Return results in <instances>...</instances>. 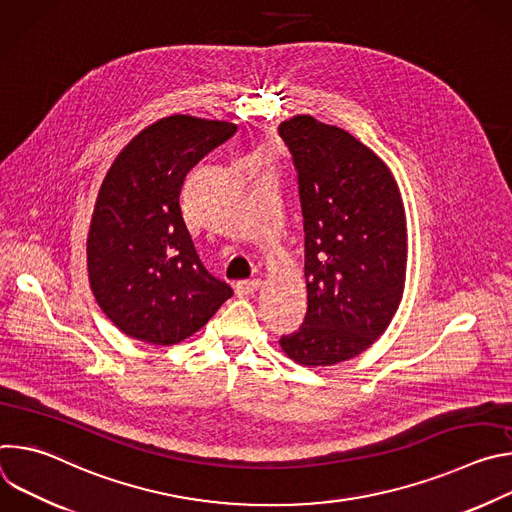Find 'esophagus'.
<instances>
[{"instance_id":"esophagus-1","label":"esophagus","mask_w":512,"mask_h":512,"mask_svg":"<svg viewBox=\"0 0 512 512\" xmlns=\"http://www.w3.org/2000/svg\"><path fill=\"white\" fill-rule=\"evenodd\" d=\"M259 287H261V279H245L235 285L239 296H253Z\"/></svg>"}]
</instances>
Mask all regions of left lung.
<instances>
[{"label":"left lung","instance_id":"obj_1","mask_svg":"<svg viewBox=\"0 0 512 512\" xmlns=\"http://www.w3.org/2000/svg\"><path fill=\"white\" fill-rule=\"evenodd\" d=\"M279 135L298 170L308 289L304 324L279 344L304 367H332L367 350L401 304L405 206L389 166L348 131L296 115Z\"/></svg>","mask_w":512,"mask_h":512}]
</instances>
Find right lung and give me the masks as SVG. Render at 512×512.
Instances as JSON below:
<instances>
[{
  "instance_id": "obj_1",
  "label": "right lung",
  "mask_w": 512,
  "mask_h": 512,
  "mask_svg": "<svg viewBox=\"0 0 512 512\" xmlns=\"http://www.w3.org/2000/svg\"><path fill=\"white\" fill-rule=\"evenodd\" d=\"M235 133L229 121L170 115L113 160L91 218L87 269L99 308L129 338L178 344L233 296L204 269L180 200L188 172Z\"/></svg>"
}]
</instances>
